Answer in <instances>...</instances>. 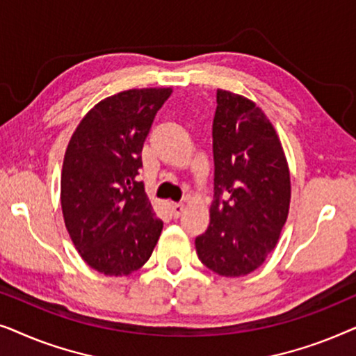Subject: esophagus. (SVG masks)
<instances>
[{
  "label": "esophagus",
  "instance_id": "obj_1",
  "mask_svg": "<svg viewBox=\"0 0 356 356\" xmlns=\"http://www.w3.org/2000/svg\"><path fill=\"white\" fill-rule=\"evenodd\" d=\"M183 204H172V216L173 218H178L183 213Z\"/></svg>",
  "mask_w": 356,
  "mask_h": 356
}]
</instances>
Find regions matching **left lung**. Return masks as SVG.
Wrapping results in <instances>:
<instances>
[{
	"mask_svg": "<svg viewBox=\"0 0 356 356\" xmlns=\"http://www.w3.org/2000/svg\"><path fill=\"white\" fill-rule=\"evenodd\" d=\"M211 223L196 238L201 262L223 277L262 266L290 207V172L274 126L254 102L217 90L212 123Z\"/></svg>",
	"mask_w": 356,
	"mask_h": 356,
	"instance_id": "1",
	"label": "left lung"
}]
</instances>
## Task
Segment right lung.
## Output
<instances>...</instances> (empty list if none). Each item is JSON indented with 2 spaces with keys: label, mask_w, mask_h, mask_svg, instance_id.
I'll list each match as a JSON object with an SVG mask.
<instances>
[{
  "label": "right lung",
  "mask_w": 356,
  "mask_h": 356,
  "mask_svg": "<svg viewBox=\"0 0 356 356\" xmlns=\"http://www.w3.org/2000/svg\"><path fill=\"white\" fill-rule=\"evenodd\" d=\"M172 89H131L97 104L67 144L61 172L63 217L72 243L92 269L129 275L157 245L155 217L144 183V140Z\"/></svg>",
  "instance_id": "right-lung-1"
}]
</instances>
